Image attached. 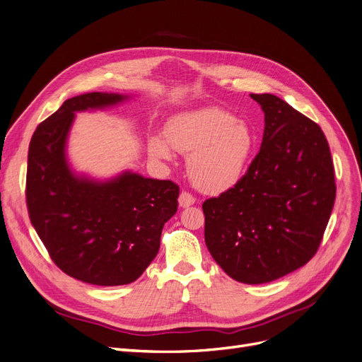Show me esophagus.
<instances>
[{"label":"esophagus","instance_id":"1","mask_svg":"<svg viewBox=\"0 0 362 362\" xmlns=\"http://www.w3.org/2000/svg\"><path fill=\"white\" fill-rule=\"evenodd\" d=\"M178 203L181 208H188V206H192L196 203V199L193 194H190L188 192H182L180 194V199H178Z\"/></svg>","mask_w":362,"mask_h":362}]
</instances>
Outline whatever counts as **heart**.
<instances>
[{"label": "heart", "instance_id": "heart-1", "mask_svg": "<svg viewBox=\"0 0 362 362\" xmlns=\"http://www.w3.org/2000/svg\"><path fill=\"white\" fill-rule=\"evenodd\" d=\"M159 135L148 141V151L160 160L172 159V148L190 153L187 170L204 193H222L242 180L253 153L256 136L243 119L219 107H206L172 117Z\"/></svg>", "mask_w": 362, "mask_h": 362}]
</instances>
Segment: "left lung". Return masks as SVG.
<instances>
[{
  "instance_id": "left-lung-1",
  "label": "left lung",
  "mask_w": 362,
  "mask_h": 362,
  "mask_svg": "<svg viewBox=\"0 0 362 362\" xmlns=\"http://www.w3.org/2000/svg\"><path fill=\"white\" fill-rule=\"evenodd\" d=\"M259 153L230 190L203 203L204 242L231 279L262 284L317 253L334 199V166L320 125L272 94Z\"/></svg>"
}]
</instances>
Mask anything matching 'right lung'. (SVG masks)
I'll use <instances>...</instances> for the list:
<instances>
[{
    "mask_svg": "<svg viewBox=\"0 0 362 362\" xmlns=\"http://www.w3.org/2000/svg\"><path fill=\"white\" fill-rule=\"evenodd\" d=\"M125 97L90 93L66 100L38 125L28 153L26 204L53 262L94 286L135 281L156 257L165 222L178 209L180 187L125 172L97 182L78 178L64 156L75 112L116 105Z\"/></svg>",
    "mask_w": 362,
    "mask_h": 362,
    "instance_id": "obj_1",
    "label": "right lung"
}]
</instances>
